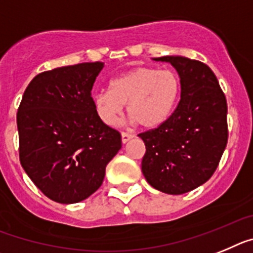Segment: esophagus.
<instances>
[{
  "label": "esophagus",
  "mask_w": 253,
  "mask_h": 253,
  "mask_svg": "<svg viewBox=\"0 0 253 253\" xmlns=\"http://www.w3.org/2000/svg\"><path fill=\"white\" fill-rule=\"evenodd\" d=\"M121 136H122V142H124V144H126L127 141H129V140L133 137L132 133H128V132H122L121 133Z\"/></svg>",
  "instance_id": "esophagus-1"
}]
</instances>
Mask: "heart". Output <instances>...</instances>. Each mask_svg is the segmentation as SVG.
Segmentation results:
<instances>
[{"label":"heart","mask_w":253,"mask_h":253,"mask_svg":"<svg viewBox=\"0 0 253 253\" xmlns=\"http://www.w3.org/2000/svg\"><path fill=\"white\" fill-rule=\"evenodd\" d=\"M181 95L178 75L170 70L135 67L111 81V89L93 95L94 108L103 124L113 126L127 104L133 122L144 128L163 125L175 108Z\"/></svg>","instance_id":"b5f03b06"}]
</instances>
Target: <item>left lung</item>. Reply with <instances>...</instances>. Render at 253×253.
Returning <instances> with one entry per match:
<instances>
[{
    "label": "left lung",
    "mask_w": 253,
    "mask_h": 253,
    "mask_svg": "<svg viewBox=\"0 0 253 253\" xmlns=\"http://www.w3.org/2000/svg\"><path fill=\"white\" fill-rule=\"evenodd\" d=\"M154 60L177 70L181 100L163 125L139 135L146 146L142 174L155 190L182 195L205 183L218 168L228 141L227 99L205 63L182 56Z\"/></svg>",
    "instance_id": "obj_1"
}]
</instances>
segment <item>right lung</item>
<instances>
[{
    "label": "right lung",
    "instance_id": "right-lung-1",
    "mask_svg": "<svg viewBox=\"0 0 253 253\" xmlns=\"http://www.w3.org/2000/svg\"><path fill=\"white\" fill-rule=\"evenodd\" d=\"M103 67L85 62L42 72L17 109L21 167L56 203H80L95 192L122 148L121 133L94 108L91 89Z\"/></svg>",
    "mask_w": 253,
    "mask_h": 253
}]
</instances>
